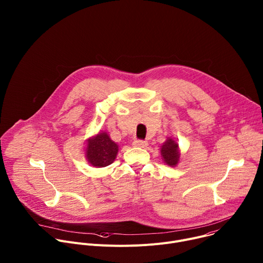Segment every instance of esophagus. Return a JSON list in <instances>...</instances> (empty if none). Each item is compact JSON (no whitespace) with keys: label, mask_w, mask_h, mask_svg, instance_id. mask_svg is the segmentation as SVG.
Returning <instances> with one entry per match:
<instances>
[{"label":"esophagus","mask_w":263,"mask_h":263,"mask_svg":"<svg viewBox=\"0 0 263 263\" xmlns=\"http://www.w3.org/2000/svg\"><path fill=\"white\" fill-rule=\"evenodd\" d=\"M133 145L136 147H145L147 145V142L145 140H134Z\"/></svg>","instance_id":"34e87169"}]
</instances>
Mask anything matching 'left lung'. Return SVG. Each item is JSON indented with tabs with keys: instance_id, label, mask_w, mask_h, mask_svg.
<instances>
[{
	"instance_id": "obj_1",
	"label": "left lung",
	"mask_w": 263,
	"mask_h": 263,
	"mask_svg": "<svg viewBox=\"0 0 263 263\" xmlns=\"http://www.w3.org/2000/svg\"><path fill=\"white\" fill-rule=\"evenodd\" d=\"M160 153L162 160L164 161L165 164L168 166H177L179 161H180V148L178 142L172 138L167 137L166 140L162 143L160 147Z\"/></svg>"
}]
</instances>
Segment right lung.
<instances>
[{
	"label": "right lung",
	"mask_w": 263,
	"mask_h": 263,
	"mask_svg": "<svg viewBox=\"0 0 263 263\" xmlns=\"http://www.w3.org/2000/svg\"><path fill=\"white\" fill-rule=\"evenodd\" d=\"M119 153V144L107 132L101 131L86 140L85 157L93 167H105L114 162Z\"/></svg>",
	"instance_id": "right-lung-1"
}]
</instances>
